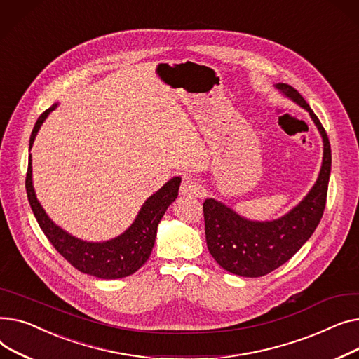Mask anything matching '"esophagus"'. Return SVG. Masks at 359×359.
<instances>
[{
  "instance_id": "obj_1",
  "label": "esophagus",
  "mask_w": 359,
  "mask_h": 359,
  "mask_svg": "<svg viewBox=\"0 0 359 359\" xmlns=\"http://www.w3.org/2000/svg\"><path fill=\"white\" fill-rule=\"evenodd\" d=\"M181 194L188 197H197L201 193L200 182L194 178H184L181 182Z\"/></svg>"
}]
</instances>
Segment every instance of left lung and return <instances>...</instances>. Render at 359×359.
I'll return each mask as SVG.
<instances>
[{"label":"left lung","instance_id":"8db88e82","mask_svg":"<svg viewBox=\"0 0 359 359\" xmlns=\"http://www.w3.org/2000/svg\"><path fill=\"white\" fill-rule=\"evenodd\" d=\"M277 88L306 109L323 137V162L318 181L306 198L273 222H250L224 204L208 198L203 204L208 252L226 271L241 277H262L285 264L309 241L326 207L332 152L327 133L302 94L287 83Z\"/></svg>","mask_w":359,"mask_h":359}]
</instances>
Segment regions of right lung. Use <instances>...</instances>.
I'll use <instances>...</instances> for the list:
<instances>
[{"instance_id":"right-lung-1","label":"right lung","mask_w":359,"mask_h":359,"mask_svg":"<svg viewBox=\"0 0 359 359\" xmlns=\"http://www.w3.org/2000/svg\"><path fill=\"white\" fill-rule=\"evenodd\" d=\"M56 107L43 111L37 118L32 136L30 147L33 146L37 130L48 114ZM181 178L168 181L158 193L151 196L143 204L135 223L116 239L102 243L83 242L75 239L57 227L41 208L36 198L32 184V158H29V168L26 175V189L33 215L43 231L45 236L53 245L59 254L65 258L78 271L102 280H117L135 273L151 257V252L156 238V229L163 217L168 205L178 196Z\"/></svg>"}]
</instances>
